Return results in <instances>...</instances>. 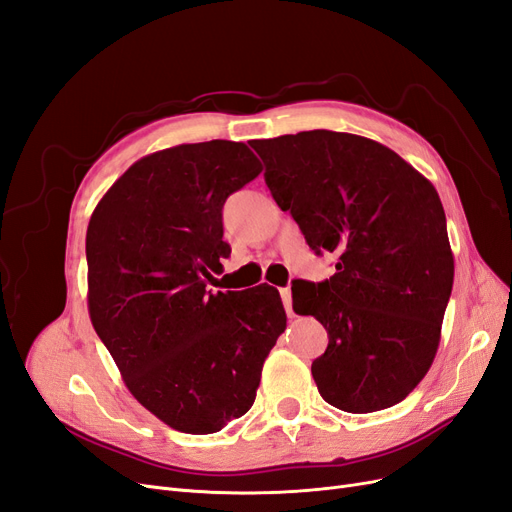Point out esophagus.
Returning a JSON list of instances; mask_svg holds the SVG:
<instances>
[{
	"mask_svg": "<svg viewBox=\"0 0 512 512\" xmlns=\"http://www.w3.org/2000/svg\"><path fill=\"white\" fill-rule=\"evenodd\" d=\"M280 294H282V301H284V307H286V314L292 318L294 312H292V292H290V288H282Z\"/></svg>",
	"mask_w": 512,
	"mask_h": 512,
	"instance_id": "obj_1",
	"label": "esophagus"
}]
</instances>
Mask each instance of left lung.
Here are the masks:
<instances>
[{
  "mask_svg": "<svg viewBox=\"0 0 512 512\" xmlns=\"http://www.w3.org/2000/svg\"><path fill=\"white\" fill-rule=\"evenodd\" d=\"M252 147L275 203L290 211L335 275L292 282V309L314 316L329 346L312 363L327 404L367 414L406 399L438 352L455 260L440 196L371 138L312 130Z\"/></svg>",
  "mask_w": 512,
  "mask_h": 512,
  "instance_id": "left-lung-1",
  "label": "left lung"
}]
</instances>
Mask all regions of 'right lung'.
<instances>
[{
    "instance_id": "right-lung-1",
    "label": "right lung",
    "mask_w": 512,
    "mask_h": 512,
    "mask_svg": "<svg viewBox=\"0 0 512 512\" xmlns=\"http://www.w3.org/2000/svg\"><path fill=\"white\" fill-rule=\"evenodd\" d=\"M260 170L243 143L156 151L111 185L87 228L91 324L138 404L194 436L252 408L286 329L269 284L207 290L230 254L222 207Z\"/></svg>"
}]
</instances>
